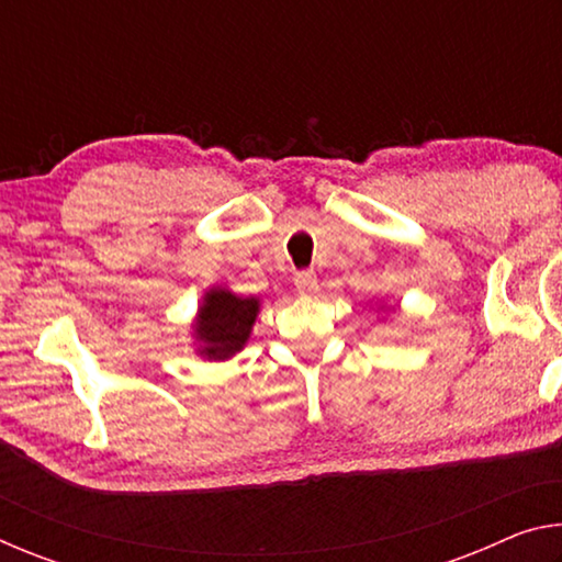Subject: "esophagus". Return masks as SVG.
<instances>
[{
    "label": "esophagus",
    "instance_id": "esophagus-1",
    "mask_svg": "<svg viewBox=\"0 0 562 562\" xmlns=\"http://www.w3.org/2000/svg\"><path fill=\"white\" fill-rule=\"evenodd\" d=\"M294 288H297L302 297H312V294H317V290H319L317 274L315 272H297L294 274Z\"/></svg>",
    "mask_w": 562,
    "mask_h": 562
}]
</instances>
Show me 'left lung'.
<instances>
[{"label":"left lung","mask_w":562,"mask_h":562,"mask_svg":"<svg viewBox=\"0 0 562 562\" xmlns=\"http://www.w3.org/2000/svg\"><path fill=\"white\" fill-rule=\"evenodd\" d=\"M379 310H382V315H384V312H392V307H386L384 302H382V307H379ZM379 310H376V312H379Z\"/></svg>","instance_id":"obj_1"}]
</instances>
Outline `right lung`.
Returning a JSON list of instances; mask_svg holds the SVG:
<instances>
[{
	"instance_id": "right-lung-1",
	"label": "right lung",
	"mask_w": 562,
	"mask_h": 562,
	"mask_svg": "<svg viewBox=\"0 0 562 562\" xmlns=\"http://www.w3.org/2000/svg\"><path fill=\"white\" fill-rule=\"evenodd\" d=\"M260 297H240L223 284L203 292L190 322L193 351L205 361H227L243 351L260 315Z\"/></svg>"
}]
</instances>
